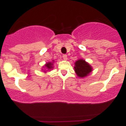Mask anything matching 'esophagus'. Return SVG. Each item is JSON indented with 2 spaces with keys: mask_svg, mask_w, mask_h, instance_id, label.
I'll use <instances>...</instances> for the list:
<instances>
[{
  "mask_svg": "<svg viewBox=\"0 0 126 126\" xmlns=\"http://www.w3.org/2000/svg\"><path fill=\"white\" fill-rule=\"evenodd\" d=\"M63 58L64 60H65V61L67 60V56L66 55V54H63Z\"/></svg>",
  "mask_w": 126,
  "mask_h": 126,
  "instance_id": "34e87169",
  "label": "esophagus"
}]
</instances>
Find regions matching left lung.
<instances>
[{"label":"left lung","instance_id":"1","mask_svg":"<svg viewBox=\"0 0 126 126\" xmlns=\"http://www.w3.org/2000/svg\"><path fill=\"white\" fill-rule=\"evenodd\" d=\"M74 70L76 74L79 78H83L89 75L93 71V67L83 59H79L75 63Z\"/></svg>","mask_w":126,"mask_h":126}]
</instances>
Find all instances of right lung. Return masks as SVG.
Returning <instances> with one entry per match:
<instances>
[{"label": "right lung", "mask_w": 126, "mask_h": 126, "mask_svg": "<svg viewBox=\"0 0 126 126\" xmlns=\"http://www.w3.org/2000/svg\"><path fill=\"white\" fill-rule=\"evenodd\" d=\"M53 63H54V61H53V62H48V63H46L45 64L44 66H43V68H42V70L43 71V72L45 73H47V71H51V70L53 69L54 66H53Z\"/></svg>", "instance_id": "obj_1"}]
</instances>
